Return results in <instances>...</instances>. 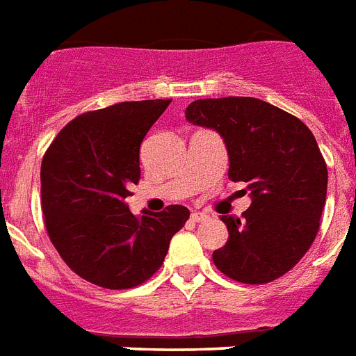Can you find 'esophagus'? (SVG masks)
<instances>
[{"label":"esophagus","mask_w":356,"mask_h":356,"mask_svg":"<svg viewBox=\"0 0 356 356\" xmlns=\"http://www.w3.org/2000/svg\"><path fill=\"white\" fill-rule=\"evenodd\" d=\"M207 219H208V213H204V212H193L192 213L193 223H203V221H207Z\"/></svg>","instance_id":"34e87169"}]
</instances>
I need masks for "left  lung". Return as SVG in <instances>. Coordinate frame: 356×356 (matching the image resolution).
Segmentation results:
<instances>
[{"instance_id":"8db88e82","label":"left lung","mask_w":356,"mask_h":356,"mask_svg":"<svg viewBox=\"0 0 356 356\" xmlns=\"http://www.w3.org/2000/svg\"><path fill=\"white\" fill-rule=\"evenodd\" d=\"M184 115L223 137L228 179L252 197L241 219L221 218L228 241L213 265L247 285L282 278L311 248L325 207L327 164L316 138L300 118L252 97L195 100Z\"/></svg>"}]
</instances>
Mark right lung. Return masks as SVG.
<instances>
[{
  "mask_svg": "<svg viewBox=\"0 0 356 356\" xmlns=\"http://www.w3.org/2000/svg\"><path fill=\"white\" fill-rule=\"evenodd\" d=\"M172 100L120 102L73 118L42 161V210L49 239L80 278L131 289L163 265L190 210L170 204L133 216L126 199L138 183L140 143Z\"/></svg>",
  "mask_w": 356,
  "mask_h": 356,
  "instance_id": "add662e5",
  "label": "right lung"
}]
</instances>
